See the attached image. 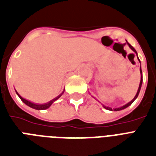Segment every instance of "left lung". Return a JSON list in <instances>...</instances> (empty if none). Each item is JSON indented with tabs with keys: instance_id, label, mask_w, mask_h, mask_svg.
<instances>
[{
	"instance_id": "left-lung-1",
	"label": "left lung",
	"mask_w": 156,
	"mask_h": 156,
	"mask_svg": "<svg viewBox=\"0 0 156 156\" xmlns=\"http://www.w3.org/2000/svg\"><path fill=\"white\" fill-rule=\"evenodd\" d=\"M126 42H127V41H126ZM127 44H128L129 47L131 49L133 50V52H135L136 55H137V56H138V53H137V52H136V50L134 49V48L132 47V46H131V45L129 44L128 42H127ZM138 61H139V62H140V60H139V59H138ZM140 73H141V81H140V84H139V87H138V91H137V94H136V95H135V96H134V98H133V100H131L130 102L128 103V104H126V105H124V106L121 107V108H113V109L112 108H109V107H106V106H104V105H103L104 108L108 109V110H110V111H112V110H114V111H120V110H122V109L126 108L127 107H129V105H131V104H132V103H133V101H134V100H135L136 99H137V97H138V94H139V92H140L141 87H142V83H143V72H142V69H141V66H140Z\"/></svg>"
}]
</instances>
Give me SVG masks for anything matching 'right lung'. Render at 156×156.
Masks as SVG:
<instances>
[{
  "label": "right lung",
  "mask_w": 156,
  "mask_h": 156,
  "mask_svg": "<svg viewBox=\"0 0 156 156\" xmlns=\"http://www.w3.org/2000/svg\"><path fill=\"white\" fill-rule=\"evenodd\" d=\"M15 91H16V93H17V95H18V96H19V98H20V99H21V100H22V101H23V102L24 103V104H27V106L30 107V108H34V109H36V110H44V109L48 108H49V107L51 106V105H52V103H53L54 101H56V100H57V99H59V98L61 97V95H62V94H63V93L65 92V90H64L63 91H62V93H61V95H59L58 96H57V97H56V98H55V99L52 100H51V101H49V102H48V103H47V104H34V103L30 102V101H28L27 100H25L24 98L22 97V96H21V95H19V94H18V92H17V90H15Z\"/></svg>",
  "instance_id": "1"
}]
</instances>
